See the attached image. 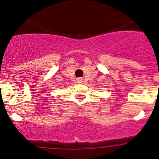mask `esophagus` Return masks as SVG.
Returning a JSON list of instances; mask_svg holds the SVG:
<instances>
[{
	"label": "esophagus",
	"instance_id": "obj_1",
	"mask_svg": "<svg viewBox=\"0 0 159 159\" xmlns=\"http://www.w3.org/2000/svg\"><path fill=\"white\" fill-rule=\"evenodd\" d=\"M83 82V80L81 79V78H79V79H78V83H82Z\"/></svg>",
	"mask_w": 159,
	"mask_h": 159
}]
</instances>
